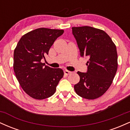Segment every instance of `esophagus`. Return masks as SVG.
Returning <instances> with one entry per match:
<instances>
[{"label": "esophagus", "instance_id": "1", "mask_svg": "<svg viewBox=\"0 0 130 130\" xmlns=\"http://www.w3.org/2000/svg\"><path fill=\"white\" fill-rule=\"evenodd\" d=\"M71 73V71H68V70H65V71H64V74H65V75H68V74H70Z\"/></svg>", "mask_w": 130, "mask_h": 130}]
</instances>
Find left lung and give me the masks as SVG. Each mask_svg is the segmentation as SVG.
<instances>
[{
    "label": "left lung",
    "mask_w": 130,
    "mask_h": 130,
    "mask_svg": "<svg viewBox=\"0 0 130 130\" xmlns=\"http://www.w3.org/2000/svg\"><path fill=\"white\" fill-rule=\"evenodd\" d=\"M72 34L80 56L88 58L87 72L77 71L80 80L74 90L86 99H96L108 90L117 72L116 46L104 31L92 27H74Z\"/></svg>",
    "instance_id": "1"
}]
</instances>
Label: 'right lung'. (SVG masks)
<instances>
[{
  "label": "right lung",
  "mask_w": 130,
  "mask_h": 130,
  "mask_svg": "<svg viewBox=\"0 0 130 130\" xmlns=\"http://www.w3.org/2000/svg\"><path fill=\"white\" fill-rule=\"evenodd\" d=\"M63 32V30L39 28L24 35L18 43L14 51V73L22 89L33 98L51 96L63 76L61 68H51L41 62Z\"/></svg>",
  "instance_id": "right-lung-1"
}]
</instances>
